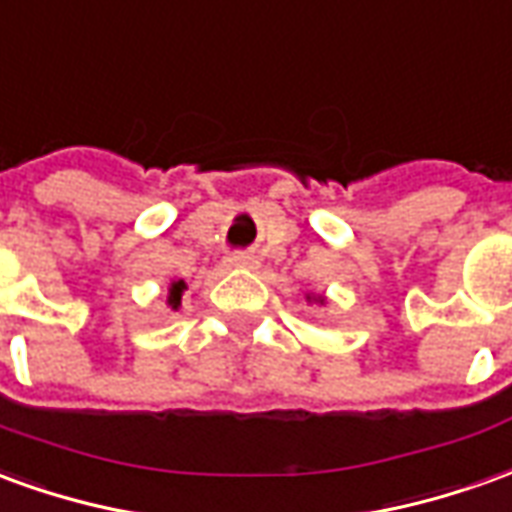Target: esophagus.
I'll return each mask as SVG.
<instances>
[{
  "mask_svg": "<svg viewBox=\"0 0 512 512\" xmlns=\"http://www.w3.org/2000/svg\"><path fill=\"white\" fill-rule=\"evenodd\" d=\"M226 262L231 264V267H248L250 256H248V253H231Z\"/></svg>",
  "mask_w": 512,
  "mask_h": 512,
  "instance_id": "esophagus-1",
  "label": "esophagus"
}]
</instances>
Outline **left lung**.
Here are the masks:
<instances>
[{"label": "left lung", "instance_id": "obj_1", "mask_svg": "<svg viewBox=\"0 0 512 512\" xmlns=\"http://www.w3.org/2000/svg\"><path fill=\"white\" fill-rule=\"evenodd\" d=\"M320 303H322V297H320Z\"/></svg>", "mask_w": 512, "mask_h": 512}]
</instances>
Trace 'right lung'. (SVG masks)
<instances>
[{"label": "right lung", "mask_w": 512, "mask_h": 512, "mask_svg": "<svg viewBox=\"0 0 512 512\" xmlns=\"http://www.w3.org/2000/svg\"><path fill=\"white\" fill-rule=\"evenodd\" d=\"M187 286H184V281H176V284H170V295H168V303L173 308H179L181 303V292H184Z\"/></svg>", "instance_id": "obj_1"}]
</instances>
